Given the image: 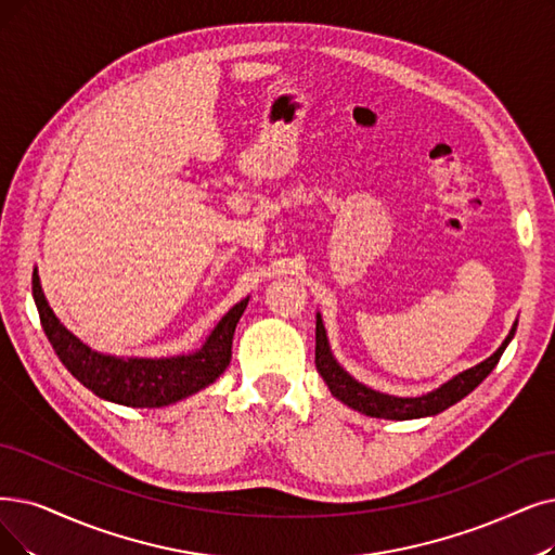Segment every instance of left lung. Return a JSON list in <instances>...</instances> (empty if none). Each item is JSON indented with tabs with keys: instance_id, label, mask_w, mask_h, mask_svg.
<instances>
[{
	"instance_id": "8db88e82",
	"label": "left lung",
	"mask_w": 555,
	"mask_h": 555,
	"mask_svg": "<svg viewBox=\"0 0 555 555\" xmlns=\"http://www.w3.org/2000/svg\"><path fill=\"white\" fill-rule=\"evenodd\" d=\"M515 332H517V321L513 323V327H509L507 337L503 339V344L496 348L494 354H490V358L482 360L480 364L453 375L451 380L439 385L437 389L421 396H391L385 391H375L364 383L354 380L352 375L335 360V354H332V348L327 341L323 319L321 314H317V371L321 373V378L325 380L332 396L339 398L344 405L358 410L366 416L393 418V421L435 416L439 412H444L447 408L455 405L457 401H462L464 396L472 393L487 378V375L492 373V369L501 360L503 350L507 348L509 341H513Z\"/></svg>"
}]
</instances>
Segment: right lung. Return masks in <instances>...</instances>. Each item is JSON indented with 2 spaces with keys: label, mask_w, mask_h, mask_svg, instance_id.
<instances>
[{
  "label": "right lung",
  "mask_w": 555,
  "mask_h": 555,
  "mask_svg": "<svg viewBox=\"0 0 555 555\" xmlns=\"http://www.w3.org/2000/svg\"><path fill=\"white\" fill-rule=\"evenodd\" d=\"M31 289L42 330L63 366L95 396L127 408H166L216 383L232 360L234 330L250 300L236 302L193 352L170 358H118L93 350L56 319L42 294L38 269H34Z\"/></svg>",
  "instance_id": "obj_1"
}]
</instances>
